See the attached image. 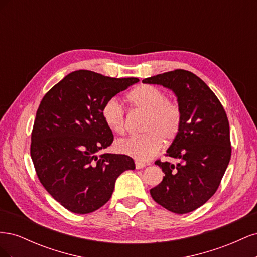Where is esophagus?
<instances>
[{"label":"esophagus","mask_w":257,"mask_h":257,"mask_svg":"<svg viewBox=\"0 0 257 257\" xmlns=\"http://www.w3.org/2000/svg\"><path fill=\"white\" fill-rule=\"evenodd\" d=\"M135 166L137 169H141V168L146 167V164L145 163H141V162H135Z\"/></svg>","instance_id":"esophagus-1"}]
</instances>
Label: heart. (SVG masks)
Listing matches in <instances>:
<instances>
[{"label": "heart", "mask_w": 257, "mask_h": 257, "mask_svg": "<svg viewBox=\"0 0 257 257\" xmlns=\"http://www.w3.org/2000/svg\"><path fill=\"white\" fill-rule=\"evenodd\" d=\"M127 102L135 110L146 112L142 136H131L115 143V150L139 162L154 157L165 143L172 142L180 131L181 108L174 100L166 99L161 89L151 84L139 85L127 95ZM105 125L115 134H122L125 125L123 106L115 97L108 99L100 111Z\"/></svg>", "instance_id": "b5f03b06"}]
</instances>
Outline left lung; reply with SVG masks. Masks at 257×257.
<instances>
[{"label":"left lung","instance_id":"1","mask_svg":"<svg viewBox=\"0 0 257 257\" xmlns=\"http://www.w3.org/2000/svg\"><path fill=\"white\" fill-rule=\"evenodd\" d=\"M143 82L172 90L182 112L180 131L166 151L179 163L155 162L165 176L150 194L169 211L189 213L216 192L228 166L231 147L226 112L211 89L189 71L176 69Z\"/></svg>","mask_w":257,"mask_h":257}]
</instances>
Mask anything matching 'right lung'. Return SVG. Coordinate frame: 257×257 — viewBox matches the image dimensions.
<instances>
[{"label":"right lung","instance_id":"obj_1","mask_svg":"<svg viewBox=\"0 0 257 257\" xmlns=\"http://www.w3.org/2000/svg\"><path fill=\"white\" fill-rule=\"evenodd\" d=\"M138 81L80 69L43 97L31 137V158L46 191L69 211L87 214L99 209L110 199L116 178L135 169L127 155L97 152L113 142L100 115L103 105Z\"/></svg>","mask_w":257,"mask_h":257}]
</instances>
